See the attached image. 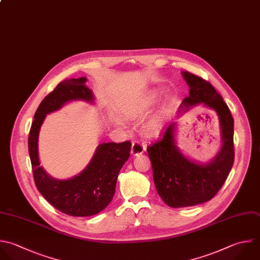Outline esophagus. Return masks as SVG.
I'll return each mask as SVG.
<instances>
[{
	"label": "esophagus",
	"mask_w": 260,
	"mask_h": 260,
	"mask_svg": "<svg viewBox=\"0 0 260 260\" xmlns=\"http://www.w3.org/2000/svg\"><path fill=\"white\" fill-rule=\"evenodd\" d=\"M145 150V147L143 144H141L138 141H135L132 143V147H131V153L132 155H139L141 153H143Z\"/></svg>",
	"instance_id": "1"
}]
</instances>
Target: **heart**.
I'll return each instance as SVG.
<instances>
[{
    "label": "heart",
    "mask_w": 260,
    "mask_h": 260,
    "mask_svg": "<svg viewBox=\"0 0 260 260\" xmlns=\"http://www.w3.org/2000/svg\"><path fill=\"white\" fill-rule=\"evenodd\" d=\"M144 111H145V107H139L137 109L129 111L127 113V116L130 117V118H137V117H140L144 113ZM158 130H159V126L156 122L151 123L147 128V131H148L149 134H155V133L158 132Z\"/></svg>",
    "instance_id": "obj_1"
}]
</instances>
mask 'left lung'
I'll return each instance as SVG.
<instances>
[{"label": "left lung", "mask_w": 260, "mask_h": 260, "mask_svg": "<svg viewBox=\"0 0 260 260\" xmlns=\"http://www.w3.org/2000/svg\"><path fill=\"white\" fill-rule=\"evenodd\" d=\"M189 86L179 114L202 105L213 110L219 120L221 146L208 162H196L185 156L176 145V123H169L159 137L147 147L158 195L171 207H187L210 200L222 187L234 164V119L214 87L189 72H182Z\"/></svg>", "instance_id": "8db88e82"}]
</instances>
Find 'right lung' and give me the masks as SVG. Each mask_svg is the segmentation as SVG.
Masks as SVG:
<instances>
[{
    "label": "right lung",
    "instance_id": "1",
    "mask_svg": "<svg viewBox=\"0 0 260 260\" xmlns=\"http://www.w3.org/2000/svg\"><path fill=\"white\" fill-rule=\"evenodd\" d=\"M85 82L86 77L60 82L38 108L28 137V151L38 190L55 208L72 216L94 215L110 204L116 191L119 172L131 150L130 141L102 143L88 166L67 180L55 179L41 167L39 134L46 116L68 102L84 101L92 104L94 96Z\"/></svg>",
    "mask_w": 260,
    "mask_h": 260
}]
</instances>
